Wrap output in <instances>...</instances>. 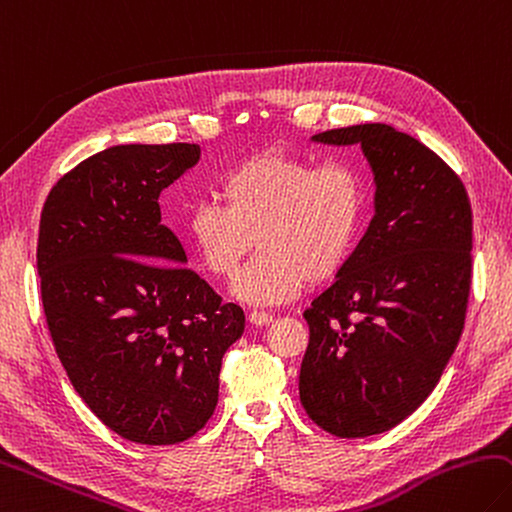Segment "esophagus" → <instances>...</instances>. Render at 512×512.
<instances>
[{
	"instance_id": "esophagus-1",
	"label": "esophagus",
	"mask_w": 512,
	"mask_h": 512,
	"mask_svg": "<svg viewBox=\"0 0 512 512\" xmlns=\"http://www.w3.org/2000/svg\"><path fill=\"white\" fill-rule=\"evenodd\" d=\"M248 322L255 324V327H264V324H271L273 322V315L266 313V311H250L248 313Z\"/></svg>"
}]
</instances>
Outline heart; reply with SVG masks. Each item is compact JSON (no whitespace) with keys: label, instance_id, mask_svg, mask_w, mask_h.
Returning <instances> with one entry per match:
<instances>
[{"label":"heart","instance_id":"obj_1","mask_svg":"<svg viewBox=\"0 0 512 512\" xmlns=\"http://www.w3.org/2000/svg\"><path fill=\"white\" fill-rule=\"evenodd\" d=\"M224 203L188 210L185 237L201 266L219 280L237 273L257 239L259 255L232 284L253 306L291 302L306 284L338 275L358 246L367 217V183L351 163H324L284 152L248 156L219 183Z\"/></svg>","mask_w":512,"mask_h":512}]
</instances>
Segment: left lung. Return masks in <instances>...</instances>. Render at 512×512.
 Listing matches in <instances>:
<instances>
[{
  "label": "left lung",
  "mask_w": 512,
  "mask_h": 512,
  "mask_svg": "<svg viewBox=\"0 0 512 512\" xmlns=\"http://www.w3.org/2000/svg\"><path fill=\"white\" fill-rule=\"evenodd\" d=\"M360 145L374 174V219L338 280L304 311L300 401L340 439L392 430L439 383L470 293L472 210L457 174L385 123L311 136Z\"/></svg>",
  "instance_id": "obj_1"
}]
</instances>
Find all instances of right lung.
<instances>
[{
  "instance_id": "1",
  "label": "right lung",
  "mask_w": 512,
  "mask_h": 512,
  "mask_svg": "<svg viewBox=\"0 0 512 512\" xmlns=\"http://www.w3.org/2000/svg\"><path fill=\"white\" fill-rule=\"evenodd\" d=\"M199 156L192 143L109 147L42 208L37 273L55 351L89 410L141 445L181 443L208 423L221 358L246 327L161 224V192Z\"/></svg>"
}]
</instances>
